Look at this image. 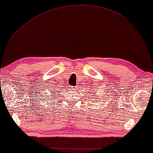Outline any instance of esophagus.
I'll use <instances>...</instances> for the list:
<instances>
[{"instance_id":"1","label":"esophagus","mask_w":153,"mask_h":153,"mask_svg":"<svg viewBox=\"0 0 153 153\" xmlns=\"http://www.w3.org/2000/svg\"><path fill=\"white\" fill-rule=\"evenodd\" d=\"M76 87H72V86L70 87V89H71V91H74V90L76 89Z\"/></svg>"}]
</instances>
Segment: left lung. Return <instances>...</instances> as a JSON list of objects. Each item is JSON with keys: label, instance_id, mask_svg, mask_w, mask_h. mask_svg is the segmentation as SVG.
Instances as JSON below:
<instances>
[{"label": "left lung", "instance_id": "1", "mask_svg": "<svg viewBox=\"0 0 153 153\" xmlns=\"http://www.w3.org/2000/svg\"><path fill=\"white\" fill-rule=\"evenodd\" d=\"M91 96H93V97H94V94H91ZM92 98H94V97H92Z\"/></svg>", "mask_w": 153, "mask_h": 153}]
</instances>
